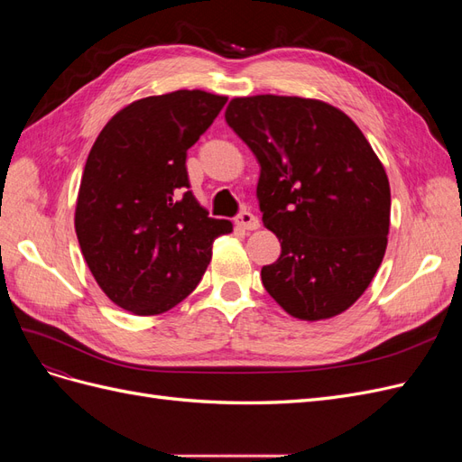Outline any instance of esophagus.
I'll list each match as a JSON object with an SVG mask.
<instances>
[{
  "label": "esophagus",
  "instance_id": "esophagus-1",
  "mask_svg": "<svg viewBox=\"0 0 462 462\" xmlns=\"http://www.w3.org/2000/svg\"><path fill=\"white\" fill-rule=\"evenodd\" d=\"M235 223H236V227L243 229V231H254V229L260 227L258 217L253 212H246V209L235 217Z\"/></svg>",
  "mask_w": 462,
  "mask_h": 462
}]
</instances>
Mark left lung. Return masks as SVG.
Here are the masks:
<instances>
[{
  "mask_svg": "<svg viewBox=\"0 0 462 462\" xmlns=\"http://www.w3.org/2000/svg\"><path fill=\"white\" fill-rule=\"evenodd\" d=\"M226 121L260 163L263 226L282 243L262 283L299 319H328L383 260L391 190L366 136L341 109L299 96L233 97Z\"/></svg>",
  "mask_w": 462,
  "mask_h": 462,
  "instance_id": "1",
  "label": "left lung"
}]
</instances>
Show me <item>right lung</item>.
Listing matches in <instances>:
<instances>
[{
  "instance_id": "1",
  "label": "right lung",
  "mask_w": 462,
  "mask_h": 462,
  "mask_svg": "<svg viewBox=\"0 0 462 462\" xmlns=\"http://www.w3.org/2000/svg\"><path fill=\"white\" fill-rule=\"evenodd\" d=\"M227 97L204 90L148 96L107 121L82 173L75 231L96 283L138 316L171 310L197 289L212 243L233 231L189 190L187 150Z\"/></svg>"
}]
</instances>
